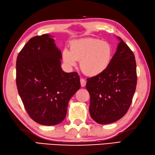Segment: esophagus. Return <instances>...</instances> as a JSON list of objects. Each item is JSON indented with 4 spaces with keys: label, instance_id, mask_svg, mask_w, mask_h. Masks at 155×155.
Wrapping results in <instances>:
<instances>
[{
    "label": "esophagus",
    "instance_id": "34e87169",
    "mask_svg": "<svg viewBox=\"0 0 155 155\" xmlns=\"http://www.w3.org/2000/svg\"><path fill=\"white\" fill-rule=\"evenodd\" d=\"M86 83H87L86 81H85L84 79H83V78H81V87H85V85H86Z\"/></svg>",
    "mask_w": 155,
    "mask_h": 155
}]
</instances>
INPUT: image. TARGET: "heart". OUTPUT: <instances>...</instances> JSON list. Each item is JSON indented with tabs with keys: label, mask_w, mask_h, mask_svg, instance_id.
<instances>
[{
	"label": "heart",
	"mask_w": 155,
	"mask_h": 155,
	"mask_svg": "<svg viewBox=\"0 0 155 155\" xmlns=\"http://www.w3.org/2000/svg\"><path fill=\"white\" fill-rule=\"evenodd\" d=\"M113 49L107 41L97 38H82L71 42L70 51L64 49L62 57L69 67H74L80 61L81 71L90 77L103 73L110 65Z\"/></svg>",
	"instance_id": "obj_1"
}]
</instances>
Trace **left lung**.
<instances>
[{"label":"left lung","instance_id":"8db88e82","mask_svg":"<svg viewBox=\"0 0 155 155\" xmlns=\"http://www.w3.org/2000/svg\"><path fill=\"white\" fill-rule=\"evenodd\" d=\"M110 65L103 73L87 79L90 94L89 112L98 124H110L120 119L129 108L137 86L134 55L120 37Z\"/></svg>","mask_w":155,"mask_h":155}]
</instances>
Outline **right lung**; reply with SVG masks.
I'll use <instances>...</instances> for the list:
<instances>
[{
    "mask_svg": "<svg viewBox=\"0 0 155 155\" xmlns=\"http://www.w3.org/2000/svg\"><path fill=\"white\" fill-rule=\"evenodd\" d=\"M62 54L52 36H36L16 59V86L28 115L37 123L56 125L63 120L68 102L81 88L76 72L61 68Z\"/></svg>",
    "mask_w": 155,
    "mask_h": 155,
    "instance_id": "1",
    "label": "right lung"
}]
</instances>
